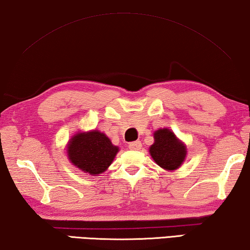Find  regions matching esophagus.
I'll use <instances>...</instances> for the list:
<instances>
[{
	"label": "esophagus",
	"instance_id": "obj_1",
	"mask_svg": "<svg viewBox=\"0 0 250 250\" xmlns=\"http://www.w3.org/2000/svg\"><path fill=\"white\" fill-rule=\"evenodd\" d=\"M128 148L129 149H134V151H138V149L142 148V143L140 141H135V142H130L128 144Z\"/></svg>",
	"mask_w": 250,
	"mask_h": 250
}]
</instances>
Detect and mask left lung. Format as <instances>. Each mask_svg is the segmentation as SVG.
Listing matches in <instances>:
<instances>
[{
    "label": "left lung",
    "mask_w": 250,
    "mask_h": 250,
    "mask_svg": "<svg viewBox=\"0 0 250 250\" xmlns=\"http://www.w3.org/2000/svg\"><path fill=\"white\" fill-rule=\"evenodd\" d=\"M153 136L154 143L149 146L148 152L154 162L167 171L178 170L186 161L187 145L170 128L156 129Z\"/></svg>",
    "instance_id": "obj_1"
}]
</instances>
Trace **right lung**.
<instances>
[{
	"instance_id": "right-lung-1",
	"label": "right lung",
	"mask_w": 250,
	"mask_h": 250,
	"mask_svg": "<svg viewBox=\"0 0 250 250\" xmlns=\"http://www.w3.org/2000/svg\"><path fill=\"white\" fill-rule=\"evenodd\" d=\"M66 147L70 163L90 175L104 173L120 151V147L98 129L74 134Z\"/></svg>"
}]
</instances>
